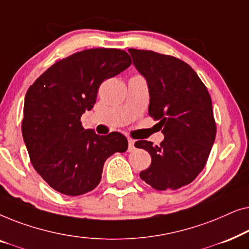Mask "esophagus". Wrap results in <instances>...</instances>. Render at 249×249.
<instances>
[{
	"label": "esophagus",
	"instance_id": "1",
	"mask_svg": "<svg viewBox=\"0 0 249 249\" xmlns=\"http://www.w3.org/2000/svg\"><path fill=\"white\" fill-rule=\"evenodd\" d=\"M135 149V141L131 138H128V151L132 152Z\"/></svg>",
	"mask_w": 249,
	"mask_h": 249
}]
</instances>
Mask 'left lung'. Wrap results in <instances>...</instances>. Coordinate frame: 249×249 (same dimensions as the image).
I'll return each instance as SVG.
<instances>
[{
    "label": "left lung",
    "mask_w": 249,
    "mask_h": 249,
    "mask_svg": "<svg viewBox=\"0 0 249 249\" xmlns=\"http://www.w3.org/2000/svg\"><path fill=\"white\" fill-rule=\"evenodd\" d=\"M149 91L148 113L162 129L161 144L138 141L152 163L139 173L156 190L178 189L204 169L215 141L216 125L207 88L189 64L153 51L129 49Z\"/></svg>",
    "instance_id": "8db88e82"
}]
</instances>
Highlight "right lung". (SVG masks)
<instances>
[{
  "label": "right lung",
  "instance_id": "1",
  "mask_svg": "<svg viewBox=\"0 0 249 249\" xmlns=\"http://www.w3.org/2000/svg\"><path fill=\"white\" fill-rule=\"evenodd\" d=\"M130 64L125 51L85 50L56 61L27 90L23 141L33 166L56 192H90L101 181L107 159L127 151L124 135H96L84 129L80 117L93 108L101 84Z\"/></svg>",
  "mask_w": 249,
  "mask_h": 249
}]
</instances>
